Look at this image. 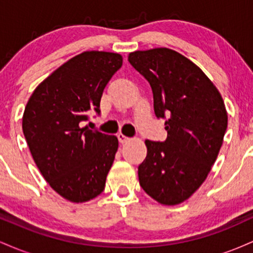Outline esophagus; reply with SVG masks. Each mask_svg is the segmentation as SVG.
Listing matches in <instances>:
<instances>
[{
	"instance_id": "34e87169",
	"label": "esophagus",
	"mask_w": 253,
	"mask_h": 253,
	"mask_svg": "<svg viewBox=\"0 0 253 253\" xmlns=\"http://www.w3.org/2000/svg\"><path fill=\"white\" fill-rule=\"evenodd\" d=\"M118 139H119V141H120L121 144H125V143H127V141L130 140V138H128V136H126V135H124L123 133H119Z\"/></svg>"
}]
</instances>
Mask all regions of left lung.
<instances>
[{
    "instance_id": "obj_1",
    "label": "left lung",
    "mask_w": 253,
    "mask_h": 253,
    "mask_svg": "<svg viewBox=\"0 0 253 253\" xmlns=\"http://www.w3.org/2000/svg\"><path fill=\"white\" fill-rule=\"evenodd\" d=\"M128 62L150 83L156 117H169L167 140H145L139 183L157 202L178 205L201 187L215 163L227 128L225 103L205 72L178 52L135 51Z\"/></svg>"
}]
</instances>
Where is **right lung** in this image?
<instances>
[{
	"instance_id": "add662e5",
	"label": "right lung",
	"mask_w": 253,
	"mask_h": 253,
	"mask_svg": "<svg viewBox=\"0 0 253 253\" xmlns=\"http://www.w3.org/2000/svg\"><path fill=\"white\" fill-rule=\"evenodd\" d=\"M123 65V56L85 51L37 86L22 117V130L43 178L71 202L95 199L106 187L118 138L83 125L100 114L103 90Z\"/></svg>"
}]
</instances>
